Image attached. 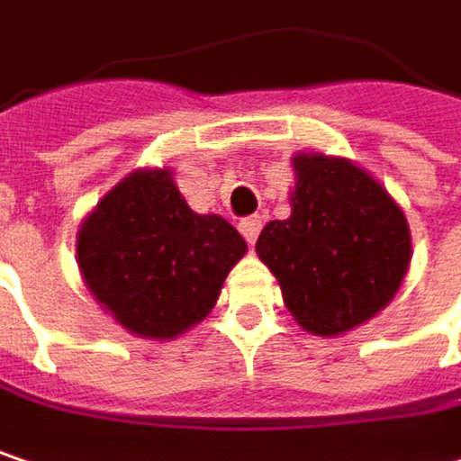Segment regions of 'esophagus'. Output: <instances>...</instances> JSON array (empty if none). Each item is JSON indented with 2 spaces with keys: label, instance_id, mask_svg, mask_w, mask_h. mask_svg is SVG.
<instances>
[{
  "label": "esophagus",
  "instance_id": "34e87169",
  "mask_svg": "<svg viewBox=\"0 0 461 461\" xmlns=\"http://www.w3.org/2000/svg\"><path fill=\"white\" fill-rule=\"evenodd\" d=\"M260 227H263V219H260V216H248V219H242V221H240V231H242V237H245L250 245L258 240Z\"/></svg>",
  "mask_w": 461,
  "mask_h": 461
}]
</instances>
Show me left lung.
<instances>
[{
	"label": "left lung",
	"instance_id": "left-lung-1",
	"mask_svg": "<svg viewBox=\"0 0 461 461\" xmlns=\"http://www.w3.org/2000/svg\"><path fill=\"white\" fill-rule=\"evenodd\" d=\"M292 216L268 221L258 258L279 279L294 321L334 337L389 305L410 266L402 208L352 161L294 158Z\"/></svg>",
	"mask_w": 461,
	"mask_h": 461
}]
</instances>
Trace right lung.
<instances>
[{
  "mask_svg": "<svg viewBox=\"0 0 461 461\" xmlns=\"http://www.w3.org/2000/svg\"><path fill=\"white\" fill-rule=\"evenodd\" d=\"M248 245L227 219L195 213L169 169L122 179L77 234L83 279L127 331L172 339L203 321Z\"/></svg>",
  "mask_w": 461,
  "mask_h": 461,
  "instance_id": "right-lung-1",
  "label": "right lung"
}]
</instances>
